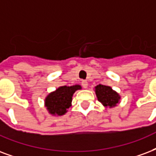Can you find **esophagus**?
Here are the masks:
<instances>
[{"mask_svg":"<svg viewBox=\"0 0 156 156\" xmlns=\"http://www.w3.org/2000/svg\"><path fill=\"white\" fill-rule=\"evenodd\" d=\"M82 86H83L84 88H87V86H88V83H87V82L85 80L82 81Z\"/></svg>","mask_w":156,"mask_h":156,"instance_id":"34e87169","label":"esophagus"}]
</instances>
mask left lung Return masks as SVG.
I'll list each match as a JSON object with an SVG mask.
<instances>
[{"label": "left lung", "mask_w": 156, "mask_h": 156, "mask_svg": "<svg viewBox=\"0 0 156 156\" xmlns=\"http://www.w3.org/2000/svg\"><path fill=\"white\" fill-rule=\"evenodd\" d=\"M96 94L100 102H101L105 106L113 107L115 106L120 97L119 94L116 93L111 89V87L108 86H104L101 84L97 85L96 87Z\"/></svg>", "instance_id": "1"}]
</instances>
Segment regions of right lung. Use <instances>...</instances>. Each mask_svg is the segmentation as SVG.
<instances>
[{
    "label": "right lung",
    "instance_id": "add662e5",
    "mask_svg": "<svg viewBox=\"0 0 156 156\" xmlns=\"http://www.w3.org/2000/svg\"><path fill=\"white\" fill-rule=\"evenodd\" d=\"M78 89H81L79 85L63 86L56 89V91L49 94L46 98L47 110L51 115H65L66 110L71 105L73 93Z\"/></svg>",
    "mask_w": 156,
    "mask_h": 156
}]
</instances>
